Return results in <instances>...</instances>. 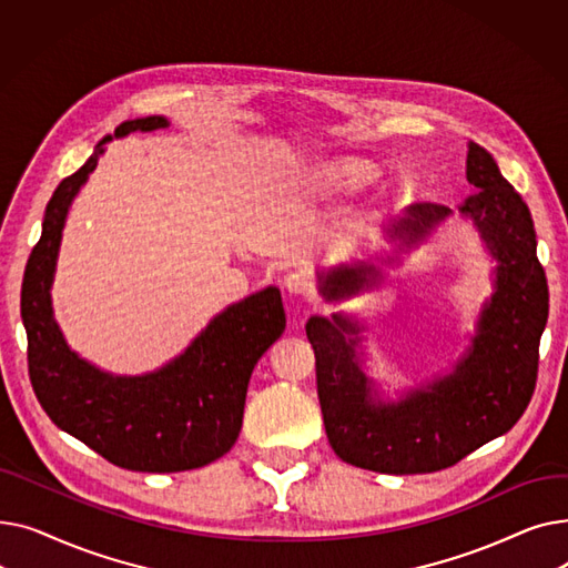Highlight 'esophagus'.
<instances>
[{
  "label": "esophagus",
  "mask_w": 568,
  "mask_h": 568,
  "mask_svg": "<svg viewBox=\"0 0 568 568\" xmlns=\"http://www.w3.org/2000/svg\"><path fill=\"white\" fill-rule=\"evenodd\" d=\"M285 290L290 294H296V296H308L313 294L315 290V283H313V276L306 274V272H290L285 276Z\"/></svg>",
  "instance_id": "esophagus-1"
}]
</instances>
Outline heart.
Instances as JSON below:
<instances>
[{"mask_svg": "<svg viewBox=\"0 0 568 568\" xmlns=\"http://www.w3.org/2000/svg\"><path fill=\"white\" fill-rule=\"evenodd\" d=\"M336 174H338V182L343 186H364L368 184L373 179V172L371 168L362 165V163H343L336 168Z\"/></svg>", "mask_w": 568, "mask_h": 568, "instance_id": "b5f03b06", "label": "heart"}]
</instances>
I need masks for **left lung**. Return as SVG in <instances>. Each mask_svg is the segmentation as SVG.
I'll return each instance as SVG.
<instances>
[{"label":"left lung","instance_id":"8db88e82","mask_svg":"<svg viewBox=\"0 0 568 568\" xmlns=\"http://www.w3.org/2000/svg\"><path fill=\"white\" fill-rule=\"evenodd\" d=\"M467 182L479 193L458 209L479 227L497 268L479 329L454 373L384 403L362 371L359 326L343 315H315L306 324L324 430L336 456L354 467L382 474L446 469L509 433L531 400L548 322V281L536 257L531 214L476 142H469ZM449 214L444 204H412L386 234L400 248H412ZM377 276L373 264H341L320 274V292L329 302L345 300Z\"/></svg>","mask_w":568,"mask_h":568}]
</instances>
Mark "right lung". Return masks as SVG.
Segmentation results:
<instances>
[{
    "mask_svg": "<svg viewBox=\"0 0 568 568\" xmlns=\"http://www.w3.org/2000/svg\"><path fill=\"white\" fill-rule=\"evenodd\" d=\"M165 116L119 124L114 138L165 129ZM105 135L87 163L62 179L45 206L43 232L27 260L20 315L34 394L57 428L131 471H184L225 456L242 430L248 379L285 329L278 287L227 306L170 364L146 375H110L67 345L52 317L50 285L69 206L94 172Z\"/></svg>",
    "mask_w": 568,
    "mask_h": 568,
    "instance_id": "obj_1",
    "label": "right lung"
}]
</instances>
